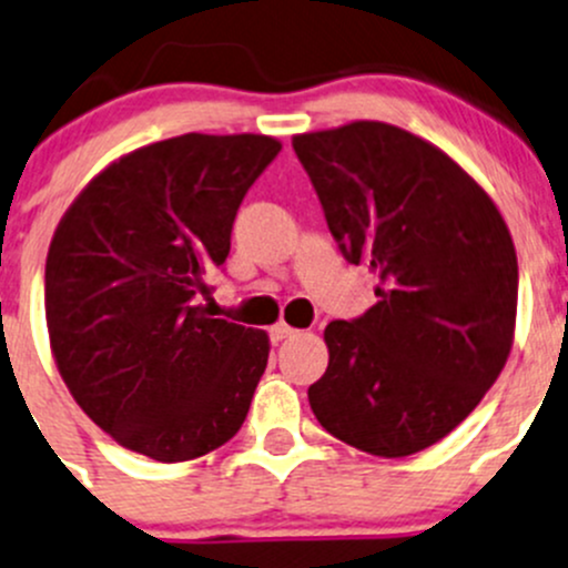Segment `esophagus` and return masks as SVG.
<instances>
[{
    "label": "esophagus",
    "mask_w": 568,
    "mask_h": 568,
    "mask_svg": "<svg viewBox=\"0 0 568 568\" xmlns=\"http://www.w3.org/2000/svg\"><path fill=\"white\" fill-rule=\"evenodd\" d=\"M294 334H296L294 326L283 324V321H280V324H274V326H272V339H274V343H280V339H288V337H294Z\"/></svg>",
    "instance_id": "esophagus-1"
}]
</instances>
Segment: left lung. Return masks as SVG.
<instances>
[{
    "label": "left lung",
    "instance_id": "1",
    "mask_svg": "<svg viewBox=\"0 0 568 568\" xmlns=\"http://www.w3.org/2000/svg\"><path fill=\"white\" fill-rule=\"evenodd\" d=\"M351 264L378 302L324 329L329 367L307 389L326 433L408 457L455 429L511 354L517 253L487 190L444 149L386 122L294 135Z\"/></svg>",
    "mask_w": 568,
    "mask_h": 568
}]
</instances>
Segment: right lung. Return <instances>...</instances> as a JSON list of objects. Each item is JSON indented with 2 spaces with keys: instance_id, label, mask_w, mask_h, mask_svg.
<instances>
[{
  "instance_id": "add662e5",
  "label": "right lung",
  "mask_w": 568,
  "mask_h": 568,
  "mask_svg": "<svg viewBox=\"0 0 568 568\" xmlns=\"http://www.w3.org/2000/svg\"><path fill=\"white\" fill-rule=\"evenodd\" d=\"M280 149L255 133L149 143L105 165L59 220L45 258L51 354L83 414L124 449L184 463L244 425L268 334L212 318L199 296Z\"/></svg>"
}]
</instances>
